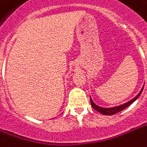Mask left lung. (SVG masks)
<instances>
[{"instance_id": "1", "label": "left lung", "mask_w": 147, "mask_h": 147, "mask_svg": "<svg viewBox=\"0 0 147 147\" xmlns=\"http://www.w3.org/2000/svg\"><path fill=\"white\" fill-rule=\"evenodd\" d=\"M143 88H144V86H142V90H141L140 92H139V93H138V94L134 97L133 99H131V100H129V101L125 102V103L122 104V105L117 106V107H99V106H97L96 104H95V103H94V101H93L92 99H91V97H90V99H91V107L94 108L96 111H99L100 113H101V114H103V115H106V116H111V115L117 114V113H118V112H120V111H123V110L125 109L127 107H129L131 104H132L136 100L138 99V97L141 96V94H142V92Z\"/></svg>"}]
</instances>
